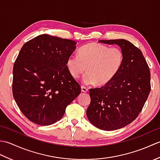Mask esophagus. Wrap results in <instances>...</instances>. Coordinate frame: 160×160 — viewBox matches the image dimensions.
<instances>
[{
	"mask_svg": "<svg viewBox=\"0 0 160 160\" xmlns=\"http://www.w3.org/2000/svg\"><path fill=\"white\" fill-rule=\"evenodd\" d=\"M81 91H82V92H84V93H86V92H87V91H88V89H87V87H85L82 86V87H81Z\"/></svg>",
	"mask_w": 160,
	"mask_h": 160,
	"instance_id": "34e87169",
	"label": "esophagus"
}]
</instances>
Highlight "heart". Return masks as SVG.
Instances as JSON below:
<instances>
[{"label": "heart", "mask_w": 160, "mask_h": 160, "mask_svg": "<svg viewBox=\"0 0 160 160\" xmlns=\"http://www.w3.org/2000/svg\"><path fill=\"white\" fill-rule=\"evenodd\" d=\"M124 62V53L119 47H109L97 42L87 44L78 51V55L71 54L67 58L68 71L75 78L83 75L82 82L91 85L108 83L120 70Z\"/></svg>", "instance_id": "b5f03b06"}]
</instances>
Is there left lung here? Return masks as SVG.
Instances as JSON below:
<instances>
[{"mask_svg":"<svg viewBox=\"0 0 160 160\" xmlns=\"http://www.w3.org/2000/svg\"><path fill=\"white\" fill-rule=\"evenodd\" d=\"M98 42L118 45L124 53V62L109 82L90 89L87 116L97 128L115 131L131 123L141 112L151 91V73L141 51L128 40Z\"/></svg>","mask_w":160,"mask_h":160,"instance_id":"obj_1","label":"left lung"}]
</instances>
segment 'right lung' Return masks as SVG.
<instances>
[{
  "label": "right lung",
  "mask_w": 160,
  "mask_h": 160,
  "mask_svg": "<svg viewBox=\"0 0 160 160\" xmlns=\"http://www.w3.org/2000/svg\"><path fill=\"white\" fill-rule=\"evenodd\" d=\"M76 44L71 40L41 34L20 49L13 68V96L20 110L33 123H56L80 95V84L66 65Z\"/></svg>",
  "instance_id": "1"
}]
</instances>
